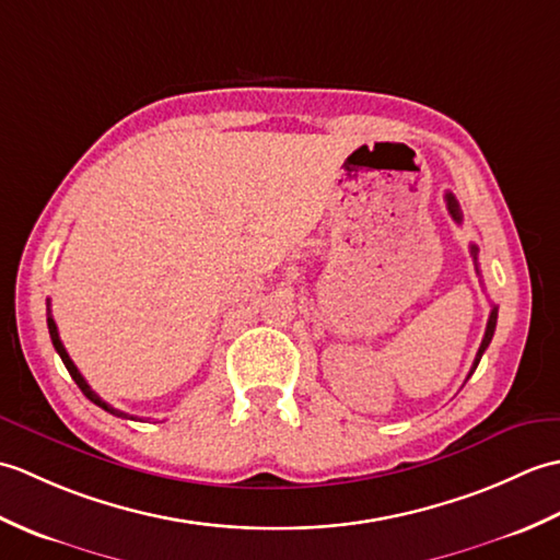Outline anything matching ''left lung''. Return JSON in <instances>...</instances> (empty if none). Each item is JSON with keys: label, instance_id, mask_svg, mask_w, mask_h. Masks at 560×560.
Segmentation results:
<instances>
[{"label": "left lung", "instance_id": "1", "mask_svg": "<svg viewBox=\"0 0 560 560\" xmlns=\"http://www.w3.org/2000/svg\"><path fill=\"white\" fill-rule=\"evenodd\" d=\"M445 201H447V211H450V217L455 219L457 223H462V211H459V205H457L455 195H452V192H445ZM477 253H479V247H477V245H471V257H474V259H477ZM477 271H479V269H477ZM495 319H498V307L493 305V311H491V315H489V325H486V335H483V339H481V347H479V351H477V359H474V365H471V371H469L467 380L471 377V373H474V371H477V365H479V361H481L483 351L489 349V343H491V339H493V331H495Z\"/></svg>", "mask_w": 560, "mask_h": 560}]
</instances>
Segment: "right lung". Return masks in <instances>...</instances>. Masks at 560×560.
<instances>
[{"mask_svg": "<svg viewBox=\"0 0 560 560\" xmlns=\"http://www.w3.org/2000/svg\"><path fill=\"white\" fill-rule=\"evenodd\" d=\"M47 329H50V339H52V347H55V351L59 353V359H62V363H65V368L69 371V375L74 377V383L79 385V389L83 392V395H86L93 404H96V407H101V409H105L108 413L117 416V419H137V416H129V413H125V411H120V409L110 407L108 401H103V399L96 395V392L91 389V385L86 383V380H83V375L79 373V368L74 365V361L69 359V353H67V349H65L62 339H59V331H57V325H55V317H52V313H50V301H47ZM139 421H141V419H139Z\"/></svg>", "mask_w": 560, "mask_h": 560, "instance_id": "1", "label": "right lung"}]
</instances>
